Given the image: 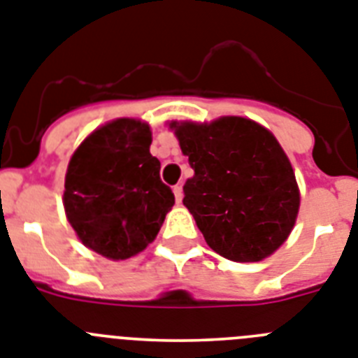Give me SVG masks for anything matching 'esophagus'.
I'll return each mask as SVG.
<instances>
[{"label": "esophagus", "instance_id": "34e87169", "mask_svg": "<svg viewBox=\"0 0 358 358\" xmlns=\"http://www.w3.org/2000/svg\"><path fill=\"white\" fill-rule=\"evenodd\" d=\"M173 195H176L177 203H181V201H182V185L173 186Z\"/></svg>", "mask_w": 358, "mask_h": 358}]
</instances>
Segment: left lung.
Returning <instances> with one entry per match:
<instances>
[{"mask_svg": "<svg viewBox=\"0 0 358 358\" xmlns=\"http://www.w3.org/2000/svg\"><path fill=\"white\" fill-rule=\"evenodd\" d=\"M172 127L194 168L182 186V203L210 248L235 262L271 255L288 239L301 203L277 139L244 117Z\"/></svg>", "mask_w": 358, "mask_h": 358, "instance_id": "8db88e82", "label": "left lung"}]
</instances>
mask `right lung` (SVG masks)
Wrapping results in <instances>:
<instances>
[{
    "label": "right lung",
    "mask_w": 358,
    "mask_h": 358,
    "mask_svg": "<svg viewBox=\"0 0 358 358\" xmlns=\"http://www.w3.org/2000/svg\"><path fill=\"white\" fill-rule=\"evenodd\" d=\"M150 145L148 124L115 119L92 132L70 159L66 219L85 246L108 259L143 252L176 203Z\"/></svg>",
    "instance_id": "right-lung-1"
}]
</instances>
